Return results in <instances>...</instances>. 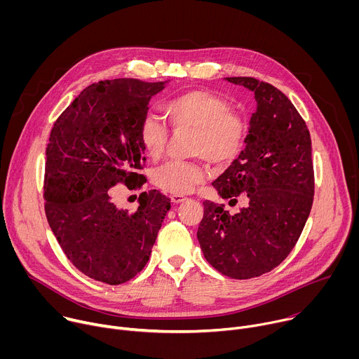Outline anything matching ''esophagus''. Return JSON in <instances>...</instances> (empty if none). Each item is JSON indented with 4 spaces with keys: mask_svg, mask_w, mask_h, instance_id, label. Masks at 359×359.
Returning <instances> with one entry per match:
<instances>
[{
    "mask_svg": "<svg viewBox=\"0 0 359 359\" xmlns=\"http://www.w3.org/2000/svg\"><path fill=\"white\" fill-rule=\"evenodd\" d=\"M170 200H172L173 204H180V203H183L186 200V197L184 196H172Z\"/></svg>",
    "mask_w": 359,
    "mask_h": 359,
    "instance_id": "34e87169",
    "label": "esophagus"
}]
</instances>
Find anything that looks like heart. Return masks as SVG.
<instances>
[{"label":"heart","instance_id":"1","mask_svg":"<svg viewBox=\"0 0 359 359\" xmlns=\"http://www.w3.org/2000/svg\"><path fill=\"white\" fill-rule=\"evenodd\" d=\"M162 112L173 132L191 130L190 150L216 166L230 165L244 144L245 125L231 112V105L210 90H187L169 99ZM143 150L158 161L166 150L169 130L156 116H146L139 128ZM204 179L198 162H168L151 173V183L168 194H187Z\"/></svg>","mask_w":359,"mask_h":359}]
</instances>
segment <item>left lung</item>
I'll list each match as a JSON object with an SVG mask.
<instances>
[{"mask_svg":"<svg viewBox=\"0 0 359 359\" xmlns=\"http://www.w3.org/2000/svg\"><path fill=\"white\" fill-rule=\"evenodd\" d=\"M254 92L245 149L213 186L223 198L247 206L230 215L224 204L203 201L197 238L222 274L247 280L276 269L294 248L314 198L311 137L291 100L276 86L250 76L226 78Z\"/></svg>","mask_w":359,"mask_h":359,"instance_id":"1","label":"left lung"}]
</instances>
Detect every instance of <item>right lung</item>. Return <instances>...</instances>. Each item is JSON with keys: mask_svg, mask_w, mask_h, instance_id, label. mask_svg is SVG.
I'll use <instances>...</instances> for the list:
<instances>
[{"mask_svg": "<svg viewBox=\"0 0 359 359\" xmlns=\"http://www.w3.org/2000/svg\"><path fill=\"white\" fill-rule=\"evenodd\" d=\"M166 82L133 78L85 88L61 114L46 147L45 215L68 260L85 276L118 285L149 262L170 200L143 191L135 212L112 201L114 186L142 187L139 128Z\"/></svg>", "mask_w": 359, "mask_h": 359, "instance_id": "right-lung-1", "label": "right lung"}]
</instances>
